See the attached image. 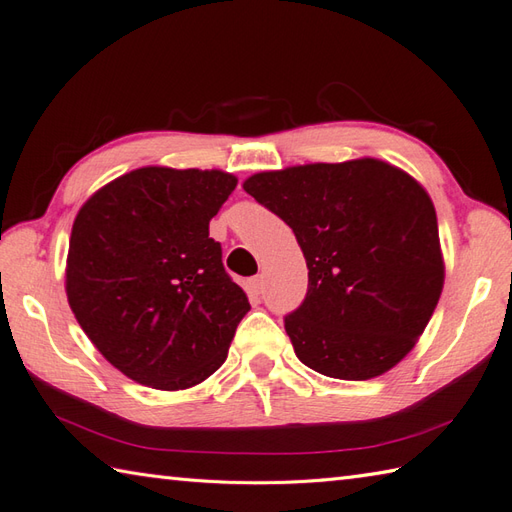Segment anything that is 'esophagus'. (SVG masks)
<instances>
[{
    "mask_svg": "<svg viewBox=\"0 0 512 512\" xmlns=\"http://www.w3.org/2000/svg\"><path fill=\"white\" fill-rule=\"evenodd\" d=\"M247 287H249V291H252L254 295H258L260 291H263V276L249 278V280H247Z\"/></svg>",
    "mask_w": 512,
    "mask_h": 512,
    "instance_id": "obj_1",
    "label": "esophagus"
}]
</instances>
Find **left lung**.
I'll use <instances>...</instances> for the list:
<instances>
[{
    "label": "left lung",
    "mask_w": 512,
    "mask_h": 512,
    "mask_svg": "<svg viewBox=\"0 0 512 512\" xmlns=\"http://www.w3.org/2000/svg\"><path fill=\"white\" fill-rule=\"evenodd\" d=\"M243 188L291 227L309 267L306 298L285 317L298 359L344 381L394 368L445 285L427 190L374 157L265 170Z\"/></svg>",
    "instance_id": "1"
}]
</instances>
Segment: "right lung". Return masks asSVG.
Wrapping results in <instances>:
<instances>
[{"mask_svg":"<svg viewBox=\"0 0 512 512\" xmlns=\"http://www.w3.org/2000/svg\"><path fill=\"white\" fill-rule=\"evenodd\" d=\"M236 181L223 170L144 166L78 210L67 302L100 355L135 383L188 390L225 361L249 302L225 274L210 219Z\"/></svg>","mask_w":512,"mask_h":512,"instance_id":"1","label":"right lung"}]
</instances>
